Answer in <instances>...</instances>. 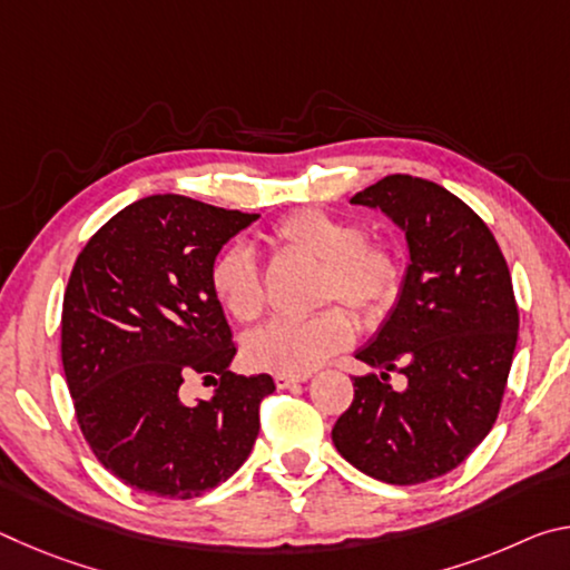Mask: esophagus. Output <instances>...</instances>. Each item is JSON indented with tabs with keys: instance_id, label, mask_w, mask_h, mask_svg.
Listing matches in <instances>:
<instances>
[{
	"instance_id": "obj_1",
	"label": "esophagus",
	"mask_w": 570,
	"mask_h": 570,
	"mask_svg": "<svg viewBox=\"0 0 570 570\" xmlns=\"http://www.w3.org/2000/svg\"><path fill=\"white\" fill-rule=\"evenodd\" d=\"M274 380H276L278 390H288V387H294V384L306 382V377H292V374H276Z\"/></svg>"
}]
</instances>
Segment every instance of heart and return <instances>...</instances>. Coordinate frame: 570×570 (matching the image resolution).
Instances as JSON below:
<instances>
[{"mask_svg":"<svg viewBox=\"0 0 570 570\" xmlns=\"http://www.w3.org/2000/svg\"><path fill=\"white\" fill-rule=\"evenodd\" d=\"M276 240L324 262L320 298H342L366 316L394 304L402 286V264L392 248L370 244L366 230L350 218L326 210H298L274 230ZM210 292L238 322H254L266 306V292L254 250L228 244L208 268ZM356 326L344 308H326L312 316H278L244 340V354L256 370L304 377L334 352L354 342Z\"/></svg>","mask_w":570,"mask_h":570,"instance_id":"1","label":"heart"}]
</instances>
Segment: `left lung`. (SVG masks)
<instances>
[{
    "label": "left lung",
    "instance_id": "1",
    "mask_svg": "<svg viewBox=\"0 0 570 570\" xmlns=\"http://www.w3.org/2000/svg\"><path fill=\"white\" fill-rule=\"evenodd\" d=\"M404 234L407 272L397 302L356 360L352 407L332 430L356 470L390 485L458 468L498 417L518 342V306L498 240L438 183L387 176L352 198ZM390 371L405 374L397 393Z\"/></svg>",
    "mask_w": 570,
    "mask_h": 570
}]
</instances>
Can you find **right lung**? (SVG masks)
<instances>
[{
  "label": "right lung",
  "mask_w": 570,
  "mask_h": 570,
  "mask_svg": "<svg viewBox=\"0 0 570 570\" xmlns=\"http://www.w3.org/2000/svg\"><path fill=\"white\" fill-rule=\"evenodd\" d=\"M258 216L176 193L125 206L77 256L62 304V366L77 422L105 470L140 493L188 500L244 465L268 374H234L208 268ZM220 376L210 401L181 384Z\"/></svg>",
  "instance_id": "add662e5"
}]
</instances>
